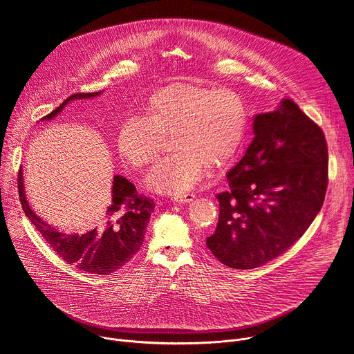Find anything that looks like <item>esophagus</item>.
Here are the masks:
<instances>
[{"instance_id": "34e87169", "label": "esophagus", "mask_w": 354, "mask_h": 354, "mask_svg": "<svg viewBox=\"0 0 354 354\" xmlns=\"http://www.w3.org/2000/svg\"><path fill=\"white\" fill-rule=\"evenodd\" d=\"M175 203H190V201L194 200V194L192 193H186V194H180V196H175L172 198Z\"/></svg>"}]
</instances>
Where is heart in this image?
I'll return each mask as SVG.
<instances>
[{"instance_id": "obj_1", "label": "heart", "mask_w": 354, "mask_h": 354, "mask_svg": "<svg viewBox=\"0 0 354 354\" xmlns=\"http://www.w3.org/2000/svg\"><path fill=\"white\" fill-rule=\"evenodd\" d=\"M142 119L127 118L118 133L122 158L134 168L153 162L162 137L172 136L175 153L161 160L147 185L162 194H182L203 176L206 165L220 169L239 154L248 131L242 99L231 89L176 82L147 96Z\"/></svg>"}]
</instances>
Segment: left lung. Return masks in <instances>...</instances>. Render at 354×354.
Listing matches in <instances>:
<instances>
[{
	"mask_svg": "<svg viewBox=\"0 0 354 354\" xmlns=\"http://www.w3.org/2000/svg\"><path fill=\"white\" fill-rule=\"evenodd\" d=\"M254 140L217 194L220 216L206 239L225 266L255 269L304 235L328 187L325 136L291 99L254 118Z\"/></svg>",
	"mask_w": 354,
	"mask_h": 354,
	"instance_id": "obj_1",
	"label": "left lung"
}]
</instances>
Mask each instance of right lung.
<instances>
[{"label":"right lung","mask_w":354,"mask_h":354,"mask_svg":"<svg viewBox=\"0 0 354 354\" xmlns=\"http://www.w3.org/2000/svg\"><path fill=\"white\" fill-rule=\"evenodd\" d=\"M102 93H74L41 120L55 119L71 100L91 99ZM22 168L18 175L19 200L25 216L41 234L46 243L68 265L91 274L106 276L124 266L138 252L154 201L137 193L136 186L122 175L113 176L112 201L95 228L84 234H66L43 221L29 206L25 194Z\"/></svg>","instance_id":"obj_1"}]
</instances>
